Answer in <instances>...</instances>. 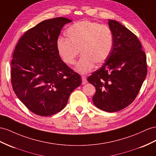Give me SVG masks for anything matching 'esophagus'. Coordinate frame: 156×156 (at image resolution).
Here are the masks:
<instances>
[{"instance_id":"1","label":"esophagus","mask_w":156,"mask_h":156,"mask_svg":"<svg viewBox=\"0 0 156 156\" xmlns=\"http://www.w3.org/2000/svg\"><path fill=\"white\" fill-rule=\"evenodd\" d=\"M82 84H86V83H87L86 78L85 76H82Z\"/></svg>"}]
</instances>
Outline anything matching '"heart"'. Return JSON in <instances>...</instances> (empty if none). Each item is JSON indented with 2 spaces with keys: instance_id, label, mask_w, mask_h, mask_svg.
<instances>
[{
  "instance_id": "b5f03b06",
  "label": "heart",
  "mask_w": 156,
  "mask_h": 156,
  "mask_svg": "<svg viewBox=\"0 0 156 156\" xmlns=\"http://www.w3.org/2000/svg\"><path fill=\"white\" fill-rule=\"evenodd\" d=\"M66 38L60 37L57 49L60 57L67 65H73L79 55H82L76 69L87 74L109 58L113 47V35L109 27L98 22L83 20L74 23L66 31Z\"/></svg>"
}]
</instances>
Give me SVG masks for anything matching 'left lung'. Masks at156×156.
I'll return each mask as SVG.
<instances>
[{"label":"left lung","instance_id":"8db88e82","mask_svg":"<svg viewBox=\"0 0 156 156\" xmlns=\"http://www.w3.org/2000/svg\"><path fill=\"white\" fill-rule=\"evenodd\" d=\"M113 47L101 67L87 78L95 86L94 104L107 112L125 108L136 98L147 75L146 54L138 37L117 21L109 20Z\"/></svg>","mask_w":156,"mask_h":156}]
</instances>
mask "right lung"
I'll use <instances>...</instances> for the list:
<instances>
[{
	"label": "right lung",
	"mask_w": 156,
	"mask_h": 156,
	"mask_svg": "<svg viewBox=\"0 0 156 156\" xmlns=\"http://www.w3.org/2000/svg\"><path fill=\"white\" fill-rule=\"evenodd\" d=\"M72 20H46L19 39L11 62V83L16 96L30 111L51 116L65 108L70 94L81 85L79 74L60 57L57 41L62 27Z\"/></svg>",
	"instance_id": "add662e5"
}]
</instances>
